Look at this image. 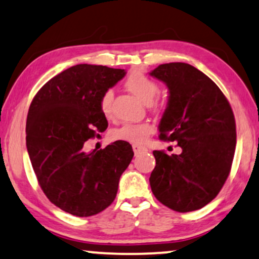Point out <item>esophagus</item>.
<instances>
[{
    "mask_svg": "<svg viewBox=\"0 0 259 259\" xmlns=\"http://www.w3.org/2000/svg\"><path fill=\"white\" fill-rule=\"evenodd\" d=\"M133 149L135 154H140L142 153V151H147V148L143 146H140V144H133Z\"/></svg>",
    "mask_w": 259,
    "mask_h": 259,
    "instance_id": "obj_1",
    "label": "esophagus"
}]
</instances>
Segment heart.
Segmentation results:
<instances>
[{
	"instance_id": "obj_1",
	"label": "heart",
	"mask_w": 259,
	"mask_h": 259,
	"mask_svg": "<svg viewBox=\"0 0 259 259\" xmlns=\"http://www.w3.org/2000/svg\"><path fill=\"white\" fill-rule=\"evenodd\" d=\"M125 88L134 96H136L142 102L148 103L153 108L157 109L160 106V103L154 101L160 91V86L154 79L148 77L142 72H133L125 80ZM112 99L113 92L111 90H108L102 95L101 101H99L101 111L106 118L112 116ZM153 133L154 126L148 122L125 123L118 129L113 130L112 137L115 140L125 141L129 143H143Z\"/></svg>"
}]
</instances>
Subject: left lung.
Listing matches in <instances>:
<instances>
[{
    "label": "left lung",
    "instance_id": "8db88e82",
    "mask_svg": "<svg viewBox=\"0 0 259 259\" xmlns=\"http://www.w3.org/2000/svg\"><path fill=\"white\" fill-rule=\"evenodd\" d=\"M150 75L167 85L169 96L158 132L177 142L181 154L154 150L151 191L177 212L202 208L223 188L236 149V120L229 101L214 81L185 63L162 64Z\"/></svg>",
    "mask_w": 259,
    "mask_h": 259
}]
</instances>
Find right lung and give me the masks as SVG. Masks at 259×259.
<instances>
[{
  "label": "right lung",
  "instance_id": "right-lung-1",
  "mask_svg": "<svg viewBox=\"0 0 259 259\" xmlns=\"http://www.w3.org/2000/svg\"><path fill=\"white\" fill-rule=\"evenodd\" d=\"M124 75L120 68L75 65L48 80L29 106L26 144L34 173L52 204L70 214L91 217L109 207L133 160L125 141L90 153L82 148L108 127L99 101Z\"/></svg>",
  "mask_w": 259,
  "mask_h": 259
}]
</instances>
